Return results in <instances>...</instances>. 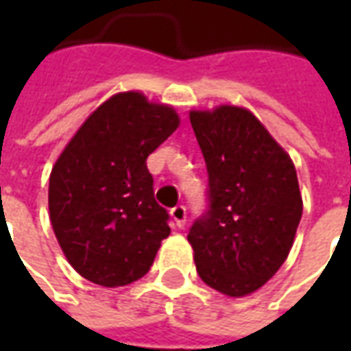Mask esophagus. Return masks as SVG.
Returning <instances> with one entry per match:
<instances>
[{
  "mask_svg": "<svg viewBox=\"0 0 351 351\" xmlns=\"http://www.w3.org/2000/svg\"><path fill=\"white\" fill-rule=\"evenodd\" d=\"M171 216L175 220L176 228H184L186 226V206L176 205L175 208H171Z\"/></svg>",
  "mask_w": 351,
  "mask_h": 351,
  "instance_id": "1",
  "label": "esophagus"
}]
</instances>
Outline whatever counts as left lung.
I'll return each mask as SVG.
<instances>
[{
    "label": "left lung",
    "mask_w": 351,
    "mask_h": 351,
    "mask_svg": "<svg viewBox=\"0 0 351 351\" xmlns=\"http://www.w3.org/2000/svg\"><path fill=\"white\" fill-rule=\"evenodd\" d=\"M208 173V208L188 233L206 286L244 297L271 280L293 246L302 216L297 173L286 150L250 110H191Z\"/></svg>",
    "instance_id": "obj_1"
}]
</instances>
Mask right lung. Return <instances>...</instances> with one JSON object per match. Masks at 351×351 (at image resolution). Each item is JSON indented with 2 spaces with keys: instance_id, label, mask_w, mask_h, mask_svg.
<instances>
[{
  "instance_id": "right-lung-1",
  "label": "right lung",
  "mask_w": 351,
  "mask_h": 351,
  "mask_svg": "<svg viewBox=\"0 0 351 351\" xmlns=\"http://www.w3.org/2000/svg\"><path fill=\"white\" fill-rule=\"evenodd\" d=\"M178 114L143 93H116L93 110L65 146L49 182L52 229L65 258L105 287L150 271L171 233L154 199L146 158L178 128Z\"/></svg>"
}]
</instances>
